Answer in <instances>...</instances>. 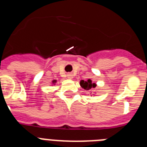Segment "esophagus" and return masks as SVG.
Wrapping results in <instances>:
<instances>
[{"mask_svg":"<svg viewBox=\"0 0 147 147\" xmlns=\"http://www.w3.org/2000/svg\"><path fill=\"white\" fill-rule=\"evenodd\" d=\"M67 78H68V79H72V78H73V75L71 74H67Z\"/></svg>","mask_w":147,"mask_h":147,"instance_id":"esophagus-1","label":"esophagus"}]
</instances>
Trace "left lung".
I'll use <instances>...</instances> for the list:
<instances>
[{
  "label": "left lung",
  "mask_w": 147,
  "mask_h": 147,
  "mask_svg": "<svg viewBox=\"0 0 147 147\" xmlns=\"http://www.w3.org/2000/svg\"><path fill=\"white\" fill-rule=\"evenodd\" d=\"M80 85H81L82 88H84L86 90H91L92 88H95L96 87V84L95 83H92L91 80H88V81H84V80H82L80 82Z\"/></svg>",
  "instance_id": "obj_1"
}]
</instances>
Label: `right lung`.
Returning a JSON list of instances; mask_svg holds the SVG:
<instances>
[{
	"instance_id": "right-lung-1",
	"label": "right lung",
	"mask_w": 147,
	"mask_h": 147,
	"mask_svg": "<svg viewBox=\"0 0 147 147\" xmlns=\"http://www.w3.org/2000/svg\"><path fill=\"white\" fill-rule=\"evenodd\" d=\"M56 82V81H55V80H54V81H53V82Z\"/></svg>"
}]
</instances>
